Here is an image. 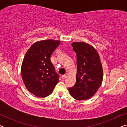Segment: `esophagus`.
I'll return each mask as SVG.
<instances>
[{
    "instance_id": "1",
    "label": "esophagus",
    "mask_w": 127,
    "mask_h": 127,
    "mask_svg": "<svg viewBox=\"0 0 127 127\" xmlns=\"http://www.w3.org/2000/svg\"><path fill=\"white\" fill-rule=\"evenodd\" d=\"M66 77V74H64V75L62 76V79H65Z\"/></svg>"
}]
</instances>
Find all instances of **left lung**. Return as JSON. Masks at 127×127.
Segmentation results:
<instances>
[{"label":"left lung","instance_id":"obj_1","mask_svg":"<svg viewBox=\"0 0 127 127\" xmlns=\"http://www.w3.org/2000/svg\"><path fill=\"white\" fill-rule=\"evenodd\" d=\"M77 55L76 82L69 88L70 95L77 100H86L94 96L103 81V68L96 50L84 41L73 42Z\"/></svg>","mask_w":127,"mask_h":127}]
</instances>
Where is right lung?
Returning <instances> with one entry per match:
<instances>
[{"instance_id": "obj_1", "label": "right lung", "mask_w": 127, "mask_h": 127, "mask_svg": "<svg viewBox=\"0 0 127 127\" xmlns=\"http://www.w3.org/2000/svg\"><path fill=\"white\" fill-rule=\"evenodd\" d=\"M60 43L61 41L53 39L36 41L22 61L21 70L24 85L31 93L39 98L51 94L60 80L50 57Z\"/></svg>"}]
</instances>
